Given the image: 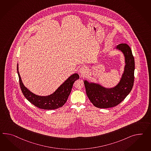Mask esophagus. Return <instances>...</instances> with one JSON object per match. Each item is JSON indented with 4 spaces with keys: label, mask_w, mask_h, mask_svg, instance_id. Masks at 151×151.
<instances>
[{
    "label": "esophagus",
    "mask_w": 151,
    "mask_h": 151,
    "mask_svg": "<svg viewBox=\"0 0 151 151\" xmlns=\"http://www.w3.org/2000/svg\"><path fill=\"white\" fill-rule=\"evenodd\" d=\"M79 73L81 76H85L87 73V70L85 67L82 66L79 70Z\"/></svg>",
    "instance_id": "esophagus-1"
}]
</instances>
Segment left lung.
<instances>
[{"mask_svg":"<svg viewBox=\"0 0 151 151\" xmlns=\"http://www.w3.org/2000/svg\"><path fill=\"white\" fill-rule=\"evenodd\" d=\"M117 49L122 51L125 58L124 74L119 84L112 89H106L96 84L84 81L86 95L93 105L97 108H108L119 104L132 91L134 82L135 60L132 49L128 44L122 43Z\"/></svg>","mask_w":151,"mask_h":151,"instance_id":"left-lung-1","label":"left lung"}]
</instances>
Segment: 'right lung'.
<instances>
[{
  "label": "right lung",
  "mask_w": 151,
  "mask_h": 151,
  "mask_svg": "<svg viewBox=\"0 0 151 151\" xmlns=\"http://www.w3.org/2000/svg\"><path fill=\"white\" fill-rule=\"evenodd\" d=\"M17 70L19 78V86L23 95L35 106L40 109L47 110L58 109L64 105L70 95L74 82L79 78L78 74H74L50 96H39L31 93L24 86L18 71V65Z\"/></svg>",
  "instance_id": "1"
}]
</instances>
